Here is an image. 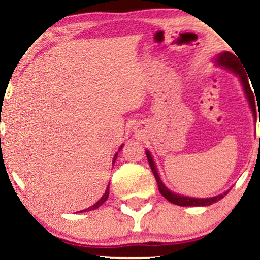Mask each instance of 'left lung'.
Here are the masks:
<instances>
[{"mask_svg":"<svg viewBox=\"0 0 260 260\" xmlns=\"http://www.w3.org/2000/svg\"><path fill=\"white\" fill-rule=\"evenodd\" d=\"M214 62L216 63V66H221L224 68H226L233 72L234 74H236L240 78L241 84H242L243 90H245L246 97L248 100L249 106H251L253 115H254V119L257 120V112H255V99H254V93H253L251 85H249L248 81V76L246 74V70L243 69V67L241 66L237 57L235 56L234 53H230V52H221L219 53L218 56L214 58ZM259 121H260V114H259ZM146 155H147V159L149 163V167H151L152 172H153V175L155 180H157L158 184V188H159V192L163 194L166 200L169 201L176 206H181V207H206V206H210V204L218 202L220 201L222 197L226 196V193L229 191L224 192V193L219 194V196L215 197H210V198H193V197H186V196H180V194L174 193V192L169 191L166 187V185L163 184L159 178V174L157 172V168H155V163L153 161V158H152L149 151H146Z\"/></svg>","mask_w":260,"mask_h":260,"instance_id":"1","label":"left lung"}]
</instances>
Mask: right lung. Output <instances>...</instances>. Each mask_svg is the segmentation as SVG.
Instances as JSON below:
<instances>
[{
  "label": "right lung",
  "mask_w": 260,
  "mask_h": 260,
  "mask_svg": "<svg viewBox=\"0 0 260 260\" xmlns=\"http://www.w3.org/2000/svg\"><path fill=\"white\" fill-rule=\"evenodd\" d=\"M121 148H123V146H120V148H119V151H120ZM117 157H118V153H115V155H114V159H113V163H115V159H117ZM108 196H109V185L107 186V190H106V192H105V194H103V196L100 198V200H99V202H97V203H94L93 206L88 207L87 209H84V210H81V213H82V212H90V210L97 209V208H99L100 206H102V204L106 202V201H107V198H108Z\"/></svg>",
  "instance_id": "obj_1"
}]
</instances>
